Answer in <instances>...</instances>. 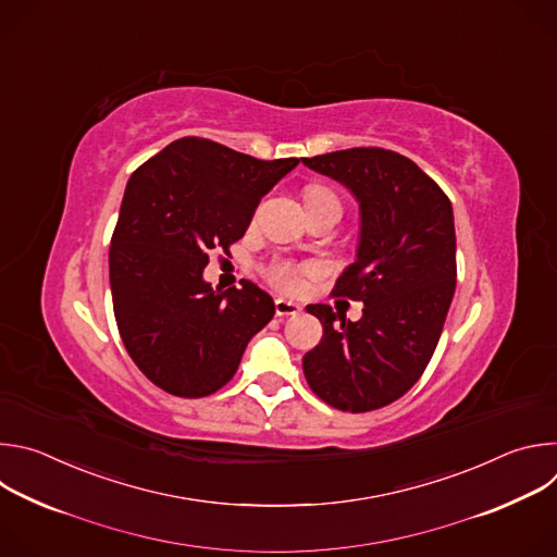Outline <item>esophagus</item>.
<instances>
[{"label":"esophagus","mask_w":557,"mask_h":557,"mask_svg":"<svg viewBox=\"0 0 557 557\" xmlns=\"http://www.w3.org/2000/svg\"><path fill=\"white\" fill-rule=\"evenodd\" d=\"M299 312H301V306L297 301H290V299H284V297L275 299V314L277 317H293V314H299Z\"/></svg>","instance_id":"obj_1"}]
</instances>
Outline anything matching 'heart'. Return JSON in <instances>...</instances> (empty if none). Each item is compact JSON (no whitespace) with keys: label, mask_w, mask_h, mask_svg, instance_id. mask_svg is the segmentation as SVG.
<instances>
[{"label":"heart","mask_w":557,"mask_h":557,"mask_svg":"<svg viewBox=\"0 0 557 557\" xmlns=\"http://www.w3.org/2000/svg\"><path fill=\"white\" fill-rule=\"evenodd\" d=\"M320 200H337L333 191L324 189V187H310L306 189V205L308 202H320ZM339 202V200H337ZM269 280L286 290H297L299 288V269L288 264V262H277L269 269Z\"/></svg>","instance_id":"b5f03b06"}]
</instances>
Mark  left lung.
Instances as JSON below:
<instances>
[{
  "label": "left lung",
  "mask_w": 557,
  "mask_h": 557,
  "mask_svg": "<svg viewBox=\"0 0 557 557\" xmlns=\"http://www.w3.org/2000/svg\"><path fill=\"white\" fill-rule=\"evenodd\" d=\"M301 163L342 183L359 205L355 262L333 293L363 301L357 322L329 304L306 306L324 337L304 355V374L329 406L370 412L419 381L441 339L456 288L451 202L417 163L389 149L352 147Z\"/></svg>",
  "instance_id": "left-lung-1"
}]
</instances>
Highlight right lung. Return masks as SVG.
Instances as JSON below:
<instances>
[{
  "label": "right lung",
  "instance_id": "1",
  "mask_svg": "<svg viewBox=\"0 0 557 557\" xmlns=\"http://www.w3.org/2000/svg\"><path fill=\"white\" fill-rule=\"evenodd\" d=\"M297 158L260 161L207 138H178L127 181L110 247L114 317L138 370L170 394L220 389L273 320V297L249 280L213 288L209 251H228L260 200Z\"/></svg>",
  "mask_w": 557,
  "mask_h": 557
}]
</instances>
